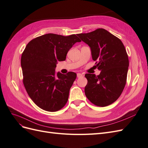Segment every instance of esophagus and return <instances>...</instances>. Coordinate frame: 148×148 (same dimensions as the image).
Here are the masks:
<instances>
[{"label": "esophagus", "instance_id": "obj_1", "mask_svg": "<svg viewBox=\"0 0 148 148\" xmlns=\"http://www.w3.org/2000/svg\"><path fill=\"white\" fill-rule=\"evenodd\" d=\"M83 77V74L79 73H77V77L78 78H80V77Z\"/></svg>", "mask_w": 148, "mask_h": 148}]
</instances>
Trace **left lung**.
<instances>
[{
    "instance_id": "1",
    "label": "left lung",
    "mask_w": 148,
    "mask_h": 148,
    "mask_svg": "<svg viewBox=\"0 0 148 148\" xmlns=\"http://www.w3.org/2000/svg\"><path fill=\"white\" fill-rule=\"evenodd\" d=\"M91 49L99 75L86 73L85 95L92 104L105 107L112 104L122 94L127 82L129 60L121 40L107 30L99 28L77 34Z\"/></svg>"
}]
</instances>
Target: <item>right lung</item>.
I'll list each match as a JSON object with an SVG mask.
<instances>
[{"mask_svg": "<svg viewBox=\"0 0 148 148\" xmlns=\"http://www.w3.org/2000/svg\"><path fill=\"white\" fill-rule=\"evenodd\" d=\"M81 41L75 34L49 33L33 39L26 46L21 58L23 82L29 97L41 109L56 112L66 104L77 74L56 73V65L65 60L71 47Z\"/></svg>", "mask_w": 148, "mask_h": 148, "instance_id": "right-lung-1", "label": "right lung"}]
</instances>
